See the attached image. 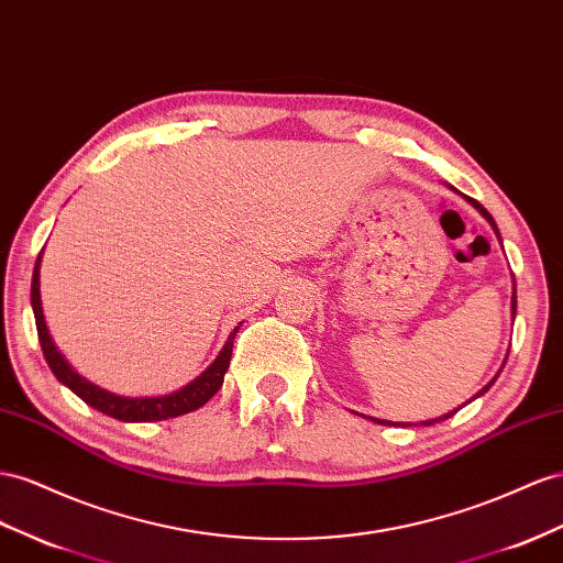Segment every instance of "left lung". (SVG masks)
Segmentation results:
<instances>
[{
    "mask_svg": "<svg viewBox=\"0 0 563 563\" xmlns=\"http://www.w3.org/2000/svg\"><path fill=\"white\" fill-rule=\"evenodd\" d=\"M450 189H454V187H450ZM464 199L471 203V206H474L478 212H481V216L485 218V220H488L490 222V227H493V230H495V234H497V239H499V232H497V224H495V220H493V216H490V212L488 210H485L478 201H474V199H468V196H464ZM499 244H503V239H499ZM514 317H516V284H514V291H511V322H514ZM507 357H509V351H507ZM507 357H505V362H507ZM505 362H503V367H499V372H503L505 369ZM499 372L490 378V382L488 384H485L476 395H474V398H471V400H476V398H481V395L483 393H488L490 390V386L497 382V376H499ZM468 400V402H471ZM454 412H457V409H452V412H448V415H443V417H435V419H429V421H421L423 423V427H431V423H438V421H445V419H450ZM372 421H376V423H386V427H412V423H395V421H386V419H372Z\"/></svg>",
    "mask_w": 563,
    "mask_h": 563,
    "instance_id": "obj_1",
    "label": "left lung"
}]
</instances>
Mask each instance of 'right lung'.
Listing matches in <instances>:
<instances>
[{"instance_id": "right-lung-1", "label": "right lung", "mask_w": 563, "mask_h": 563, "mask_svg": "<svg viewBox=\"0 0 563 563\" xmlns=\"http://www.w3.org/2000/svg\"><path fill=\"white\" fill-rule=\"evenodd\" d=\"M40 265H42V253L37 255L35 272H33V286H30V302H33V312H35V324H37V336L44 360H47L49 369L58 378L60 384L70 388L80 400H85L89 407L99 409L101 415L113 417L118 421H161V419H173L189 415L194 409L203 407L212 395H216L224 382V374L230 369V360H232V347H234V336L239 327L230 333V339L222 345V351L218 357L212 360L210 367L201 372L199 376L189 382L187 386H181L175 393L168 395H156V398H125V395H115L111 390H106L92 382H87L85 376L75 372L68 360L58 353L56 343L52 341V333L47 329V322H44V312H42V296H40Z\"/></svg>"}]
</instances>
